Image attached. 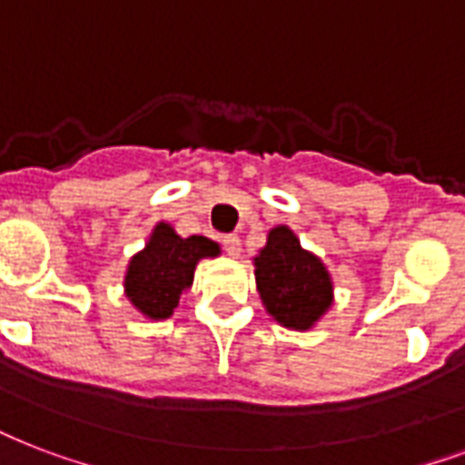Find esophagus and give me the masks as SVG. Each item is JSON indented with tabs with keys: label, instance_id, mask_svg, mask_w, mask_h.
Returning <instances> with one entry per match:
<instances>
[{
	"label": "esophagus",
	"instance_id": "34e87169",
	"mask_svg": "<svg viewBox=\"0 0 465 465\" xmlns=\"http://www.w3.org/2000/svg\"><path fill=\"white\" fill-rule=\"evenodd\" d=\"M222 246L229 256H239L241 253V239L236 233H226L224 239H222Z\"/></svg>",
	"mask_w": 465,
	"mask_h": 465
}]
</instances>
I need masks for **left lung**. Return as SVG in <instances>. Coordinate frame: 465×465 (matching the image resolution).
Segmentation results:
<instances>
[{"mask_svg": "<svg viewBox=\"0 0 465 465\" xmlns=\"http://www.w3.org/2000/svg\"><path fill=\"white\" fill-rule=\"evenodd\" d=\"M256 282L265 310L282 327L310 329L331 304L327 268L300 246L288 226L268 233V243L256 258Z\"/></svg>", "mask_w": 465, "mask_h": 465, "instance_id": "obj_1", "label": "left lung"}]
</instances>
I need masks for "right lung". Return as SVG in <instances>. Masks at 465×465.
Listing matches in <instances>:
<instances>
[{
  "label": "right lung",
  "mask_w": 465,
  "mask_h": 465,
  "mask_svg": "<svg viewBox=\"0 0 465 465\" xmlns=\"http://www.w3.org/2000/svg\"><path fill=\"white\" fill-rule=\"evenodd\" d=\"M219 246L204 236L180 239L170 224H158L146 248L131 258L126 272V297L151 319H165L193 285L200 258L217 256Z\"/></svg>",
  "instance_id": "obj_1"
}]
</instances>
